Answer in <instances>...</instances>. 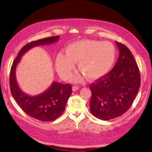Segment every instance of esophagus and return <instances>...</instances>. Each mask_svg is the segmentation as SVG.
<instances>
[{"mask_svg":"<svg viewBox=\"0 0 152 152\" xmlns=\"http://www.w3.org/2000/svg\"><path fill=\"white\" fill-rule=\"evenodd\" d=\"M79 86H73V87H72V90H73V91H76L79 90Z\"/></svg>","mask_w":152,"mask_h":152,"instance_id":"esophagus-1","label":"esophagus"}]
</instances>
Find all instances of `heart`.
<instances>
[{"mask_svg":"<svg viewBox=\"0 0 152 152\" xmlns=\"http://www.w3.org/2000/svg\"><path fill=\"white\" fill-rule=\"evenodd\" d=\"M65 52L59 53L56 59L57 71L63 79L71 75L74 63L87 79H99L108 73L116 57L115 48L108 41H77L68 45Z\"/></svg>","mask_w":152,"mask_h":152,"instance_id":"1","label":"heart"}]
</instances>
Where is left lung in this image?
<instances>
[{
	"label": "left lung",
	"mask_w": 152,
	"mask_h": 152,
	"mask_svg": "<svg viewBox=\"0 0 152 152\" xmlns=\"http://www.w3.org/2000/svg\"><path fill=\"white\" fill-rule=\"evenodd\" d=\"M118 60L112 70L90 85V110L96 118L108 121L129 109L141 84L139 68L130 50L116 41Z\"/></svg>",
	"instance_id": "8db88e82"
}]
</instances>
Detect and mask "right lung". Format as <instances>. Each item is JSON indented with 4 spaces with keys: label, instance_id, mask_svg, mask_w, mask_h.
<instances>
[{
    "label": "right lung",
    "instance_id": "add662e5",
    "mask_svg": "<svg viewBox=\"0 0 152 152\" xmlns=\"http://www.w3.org/2000/svg\"><path fill=\"white\" fill-rule=\"evenodd\" d=\"M59 38V35L50 37L26 44L14 60L10 72V85L13 98L23 111L29 116L41 121H53L61 115L72 94V86L54 81L44 93L36 96H30L22 91L18 86L16 79V68L21 56L28 50L35 46L56 42Z\"/></svg>",
    "mask_w": 152,
    "mask_h": 152
}]
</instances>
